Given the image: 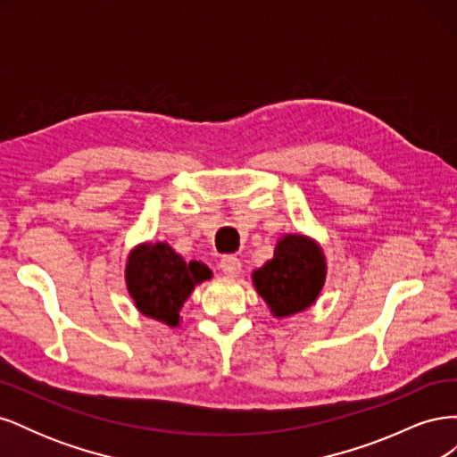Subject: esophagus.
Wrapping results in <instances>:
<instances>
[{
  "label": "esophagus",
  "instance_id": "1",
  "mask_svg": "<svg viewBox=\"0 0 457 457\" xmlns=\"http://www.w3.org/2000/svg\"><path fill=\"white\" fill-rule=\"evenodd\" d=\"M219 269L227 276H238L242 270V262L237 255H223L219 261Z\"/></svg>",
  "mask_w": 457,
  "mask_h": 457
}]
</instances>
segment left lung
Listing matches in <instances>:
<instances>
[{
  "label": "left lung",
  "mask_w": 457,
  "mask_h": 457,
  "mask_svg": "<svg viewBox=\"0 0 457 457\" xmlns=\"http://www.w3.org/2000/svg\"><path fill=\"white\" fill-rule=\"evenodd\" d=\"M326 280L320 247L301 234H287L276 244L274 257L253 272L259 295L274 316H289L309 309Z\"/></svg>",
  "instance_id": "1"
}]
</instances>
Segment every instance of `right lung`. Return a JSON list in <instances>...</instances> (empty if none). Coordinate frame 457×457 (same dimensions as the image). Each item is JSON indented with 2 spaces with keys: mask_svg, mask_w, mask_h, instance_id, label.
Here are the masks:
<instances>
[{
  "mask_svg": "<svg viewBox=\"0 0 457 457\" xmlns=\"http://www.w3.org/2000/svg\"><path fill=\"white\" fill-rule=\"evenodd\" d=\"M212 278V270L204 262H187L170 244H143L129 253L126 280L135 307L145 316L179 324V311L196 284Z\"/></svg>",
  "mask_w": 457,
  "mask_h": 457,
  "instance_id": "1",
  "label": "right lung"
}]
</instances>
